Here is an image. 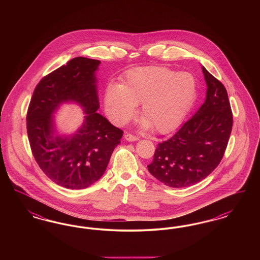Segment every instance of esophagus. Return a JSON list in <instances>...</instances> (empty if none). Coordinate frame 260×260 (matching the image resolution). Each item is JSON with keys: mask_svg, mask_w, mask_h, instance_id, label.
<instances>
[{"mask_svg": "<svg viewBox=\"0 0 260 260\" xmlns=\"http://www.w3.org/2000/svg\"><path fill=\"white\" fill-rule=\"evenodd\" d=\"M124 138H125V140H127V141H137V140L139 139L138 136H134V135H131V134H126V135L124 136Z\"/></svg>", "mask_w": 260, "mask_h": 260, "instance_id": "esophagus-1", "label": "esophagus"}]
</instances>
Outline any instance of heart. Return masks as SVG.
<instances>
[{
    "label": "heart",
    "instance_id": "obj_1",
    "mask_svg": "<svg viewBox=\"0 0 260 260\" xmlns=\"http://www.w3.org/2000/svg\"><path fill=\"white\" fill-rule=\"evenodd\" d=\"M196 91V80L190 73L161 66L136 67L124 75L119 86L107 87L104 107L115 124L123 125L135 117L140 104L142 125L164 135L182 123Z\"/></svg>",
    "mask_w": 260,
    "mask_h": 260
}]
</instances>
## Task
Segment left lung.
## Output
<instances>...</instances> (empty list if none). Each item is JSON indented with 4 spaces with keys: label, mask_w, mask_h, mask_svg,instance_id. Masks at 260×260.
<instances>
[{
    "label": "left lung",
    "mask_w": 260,
    "mask_h": 260,
    "mask_svg": "<svg viewBox=\"0 0 260 260\" xmlns=\"http://www.w3.org/2000/svg\"><path fill=\"white\" fill-rule=\"evenodd\" d=\"M206 100L170 139L159 143L149 173L165 185L182 188L205 179L219 165L233 125L227 90L203 66Z\"/></svg>",
    "instance_id": "left-lung-1"
}]
</instances>
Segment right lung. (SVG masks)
<instances>
[{"label": "right lung", "instance_id": "obj_1", "mask_svg": "<svg viewBox=\"0 0 260 260\" xmlns=\"http://www.w3.org/2000/svg\"><path fill=\"white\" fill-rule=\"evenodd\" d=\"M99 60L75 57L44 77L33 92L27 112V134L33 156L54 183L84 189L103 175L124 132L98 113L95 71ZM78 103L86 114L71 136L55 135L52 114L62 103Z\"/></svg>", "mask_w": 260, "mask_h": 260}]
</instances>
